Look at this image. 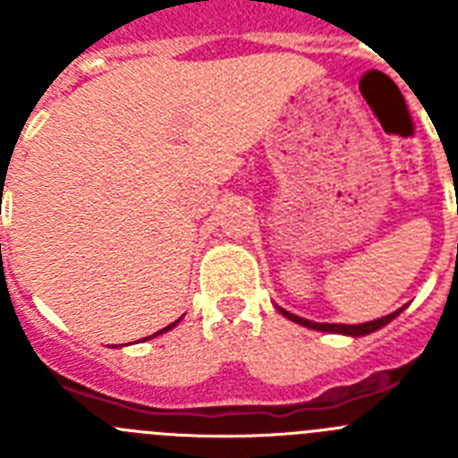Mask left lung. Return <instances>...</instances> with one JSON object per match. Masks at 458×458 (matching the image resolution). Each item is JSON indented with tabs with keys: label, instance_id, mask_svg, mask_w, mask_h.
<instances>
[{
	"label": "left lung",
	"instance_id": "left-lung-1",
	"mask_svg": "<svg viewBox=\"0 0 458 458\" xmlns=\"http://www.w3.org/2000/svg\"><path fill=\"white\" fill-rule=\"evenodd\" d=\"M277 307V311L282 314V317H286L289 321L293 323H301V326L305 327H311V330H318V333H335V335H346V337H365V335H371L376 333V330H380L383 326H387L390 321H394L399 314L403 311L396 310L392 311V314H387V317H380L376 318V321H367V323H358V326H346V323H317V321H310V318H302V317H295V314H291V311H286L284 307Z\"/></svg>",
	"mask_w": 458,
	"mask_h": 458
}]
</instances>
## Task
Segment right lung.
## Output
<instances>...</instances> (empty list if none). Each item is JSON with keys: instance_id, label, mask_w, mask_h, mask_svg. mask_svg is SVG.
<instances>
[{"instance_id": "add662e5", "label": "right lung", "mask_w": 458, "mask_h": 458, "mask_svg": "<svg viewBox=\"0 0 458 458\" xmlns=\"http://www.w3.org/2000/svg\"><path fill=\"white\" fill-rule=\"evenodd\" d=\"M181 318H183V317H181ZM181 318H179V321H174V323H169V326H167V327H163V330H157V333H156V335H151V337H157V335H163V333H169V330H172V327H174V326H179V323H181ZM151 337H147V339H151Z\"/></svg>"}]
</instances>
